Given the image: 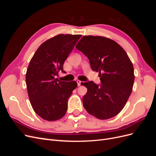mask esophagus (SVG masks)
Here are the masks:
<instances>
[{
    "label": "esophagus",
    "instance_id": "1",
    "mask_svg": "<svg viewBox=\"0 0 156 156\" xmlns=\"http://www.w3.org/2000/svg\"><path fill=\"white\" fill-rule=\"evenodd\" d=\"M81 81H79V80H77V86L78 87H80V86H81Z\"/></svg>",
    "mask_w": 156,
    "mask_h": 156
}]
</instances>
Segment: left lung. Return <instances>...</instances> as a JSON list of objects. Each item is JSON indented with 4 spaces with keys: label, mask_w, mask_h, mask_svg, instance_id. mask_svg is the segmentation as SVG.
Returning <instances> with one entry per match:
<instances>
[{
    "label": "left lung",
    "mask_w": 156,
    "mask_h": 156,
    "mask_svg": "<svg viewBox=\"0 0 156 156\" xmlns=\"http://www.w3.org/2000/svg\"><path fill=\"white\" fill-rule=\"evenodd\" d=\"M76 48L87 56L101 84L83 83L88 89L83 98L87 111L98 119L114 117L128 100L134 83V69L126 52L116 41L103 36H84Z\"/></svg>",
    "instance_id": "obj_1"
}]
</instances>
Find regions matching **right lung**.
Wrapping results in <instances>:
<instances>
[{
	"label": "right lung",
	"instance_id": "obj_1",
	"mask_svg": "<svg viewBox=\"0 0 156 156\" xmlns=\"http://www.w3.org/2000/svg\"><path fill=\"white\" fill-rule=\"evenodd\" d=\"M81 35L58 34L44 42L32 56L26 73V84L33 109L48 121L65 115L68 101L77 83L55 78Z\"/></svg>",
	"mask_w": 156,
	"mask_h": 156
}]
</instances>
